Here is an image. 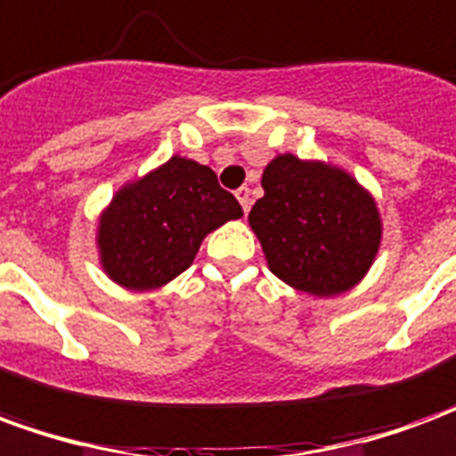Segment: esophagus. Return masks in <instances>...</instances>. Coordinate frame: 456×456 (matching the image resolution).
<instances>
[{
	"mask_svg": "<svg viewBox=\"0 0 456 456\" xmlns=\"http://www.w3.org/2000/svg\"><path fill=\"white\" fill-rule=\"evenodd\" d=\"M237 200H239V205H241V209H244V212H248V208H251V190L239 188L237 190Z\"/></svg>",
	"mask_w": 456,
	"mask_h": 456,
	"instance_id": "obj_1",
	"label": "esophagus"
}]
</instances>
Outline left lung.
Segmentation results:
<instances>
[{
	"instance_id": "8db88e82",
	"label": "left lung",
	"mask_w": 456,
	"mask_h": 456,
	"mask_svg": "<svg viewBox=\"0 0 456 456\" xmlns=\"http://www.w3.org/2000/svg\"><path fill=\"white\" fill-rule=\"evenodd\" d=\"M261 188L248 227L273 276L315 297L362 283L379 256L383 219L376 198L352 173L278 153L264 168Z\"/></svg>"
}]
</instances>
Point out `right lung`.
Returning a JSON list of instances; mask_svg holds the SVG:
<instances>
[{"label":"right lung","instance_id":"right-lung-1","mask_svg":"<svg viewBox=\"0 0 456 456\" xmlns=\"http://www.w3.org/2000/svg\"><path fill=\"white\" fill-rule=\"evenodd\" d=\"M244 215L215 170L173 156L124 183L97 217V254L110 281L146 293L166 286L195 261L202 239Z\"/></svg>","mask_w":456,"mask_h":456}]
</instances>
